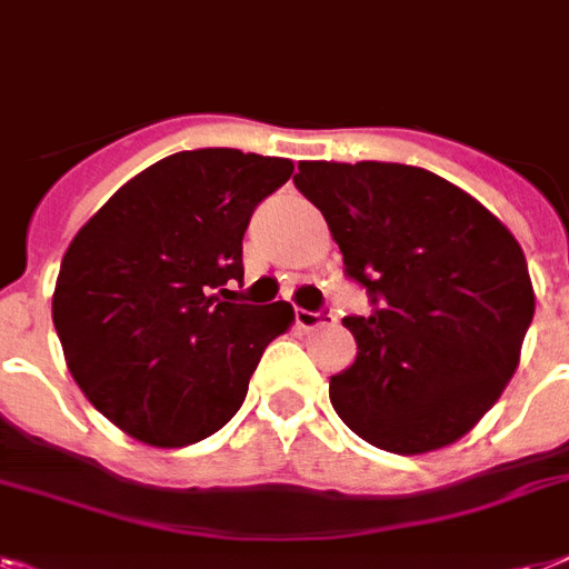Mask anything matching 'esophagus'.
I'll return each mask as SVG.
<instances>
[{
	"label": "esophagus",
	"instance_id": "1",
	"mask_svg": "<svg viewBox=\"0 0 569 569\" xmlns=\"http://www.w3.org/2000/svg\"><path fill=\"white\" fill-rule=\"evenodd\" d=\"M330 312H309V309H298L295 312V321H298L300 330H318V327L330 325Z\"/></svg>",
	"mask_w": 569,
	"mask_h": 569
}]
</instances>
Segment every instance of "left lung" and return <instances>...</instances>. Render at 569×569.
I'll use <instances>...</instances> for the list:
<instances>
[{
	"instance_id": "obj_1",
	"label": "left lung",
	"mask_w": 569,
	"mask_h": 569,
	"mask_svg": "<svg viewBox=\"0 0 569 569\" xmlns=\"http://www.w3.org/2000/svg\"><path fill=\"white\" fill-rule=\"evenodd\" d=\"M371 316L341 325L357 362L330 403L359 438L400 456L441 450L477 427L515 377L535 316L523 248L450 180L400 163H298Z\"/></svg>"
}]
</instances>
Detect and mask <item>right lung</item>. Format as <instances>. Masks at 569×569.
I'll return each instance as SVG.
<instances>
[{"label": "right lung", "instance_id": "add662e5", "mask_svg": "<svg viewBox=\"0 0 569 569\" xmlns=\"http://www.w3.org/2000/svg\"><path fill=\"white\" fill-rule=\"evenodd\" d=\"M286 157L178 151L142 169L69 242L52 321L78 389L124 436L187 447L248 395L292 303H230L253 207L292 178Z\"/></svg>", "mask_w": 569, "mask_h": 569}]
</instances>
